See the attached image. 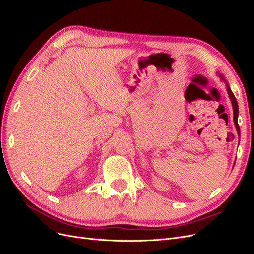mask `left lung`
<instances>
[{
    "instance_id": "obj_1",
    "label": "left lung",
    "mask_w": 254,
    "mask_h": 254,
    "mask_svg": "<svg viewBox=\"0 0 254 254\" xmlns=\"http://www.w3.org/2000/svg\"><path fill=\"white\" fill-rule=\"evenodd\" d=\"M227 91H228V94H229V97L230 99H231L232 102V106H233V113H234V124L236 126V130H237V133H238V136H241V130H240V126H238V122H237V117H238V105H237V101L236 98L234 96V94L232 93L231 89H230V87L227 84Z\"/></svg>"
}]
</instances>
